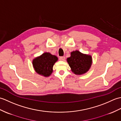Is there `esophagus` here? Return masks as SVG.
Instances as JSON below:
<instances>
[{
	"label": "esophagus",
	"instance_id": "esophagus-1",
	"mask_svg": "<svg viewBox=\"0 0 121 121\" xmlns=\"http://www.w3.org/2000/svg\"><path fill=\"white\" fill-rule=\"evenodd\" d=\"M65 56H60V58H59V59H60V60H61V61H65Z\"/></svg>",
	"mask_w": 121,
	"mask_h": 121
}]
</instances>
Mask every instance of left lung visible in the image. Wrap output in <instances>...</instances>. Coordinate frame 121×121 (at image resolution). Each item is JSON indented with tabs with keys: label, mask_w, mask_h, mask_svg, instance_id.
I'll return each instance as SVG.
<instances>
[{
	"label": "left lung",
	"mask_w": 121,
	"mask_h": 121,
	"mask_svg": "<svg viewBox=\"0 0 121 121\" xmlns=\"http://www.w3.org/2000/svg\"><path fill=\"white\" fill-rule=\"evenodd\" d=\"M71 70L76 75L87 73L91 68L92 59L91 55L81 52L78 50L72 51L71 56L66 59Z\"/></svg>",
	"instance_id": "obj_1"
}]
</instances>
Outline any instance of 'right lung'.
I'll list each match as a JSON object with an SVG mask.
<instances>
[{"mask_svg":"<svg viewBox=\"0 0 121 121\" xmlns=\"http://www.w3.org/2000/svg\"><path fill=\"white\" fill-rule=\"evenodd\" d=\"M58 60V58L56 56L51 55L49 52H44L33 59V66L38 74L48 77L52 74L53 65Z\"/></svg>","mask_w":121,"mask_h":121,"instance_id":"1","label":"right lung"}]
</instances>
